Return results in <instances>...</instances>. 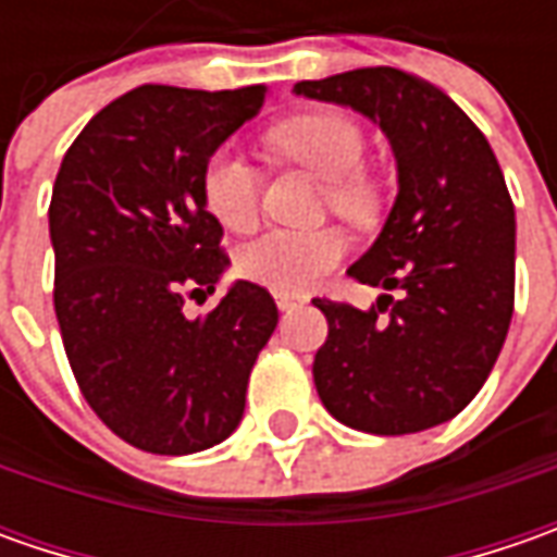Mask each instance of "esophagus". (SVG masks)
Instances as JSON below:
<instances>
[{"mask_svg":"<svg viewBox=\"0 0 557 557\" xmlns=\"http://www.w3.org/2000/svg\"><path fill=\"white\" fill-rule=\"evenodd\" d=\"M307 304V297H300V294H288V290H275V307L282 312L297 310V307H304Z\"/></svg>","mask_w":557,"mask_h":557,"instance_id":"1","label":"esophagus"}]
</instances>
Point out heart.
I'll use <instances>...</instances> for the list:
<instances>
[{"label": "heart", "mask_w": 557, "mask_h": 557, "mask_svg": "<svg viewBox=\"0 0 557 557\" xmlns=\"http://www.w3.org/2000/svg\"><path fill=\"white\" fill-rule=\"evenodd\" d=\"M269 145L310 170L315 180L329 183V203L347 220H362L374 201L372 183L359 173L366 161V139L354 120L334 111L300 114L278 123L269 133ZM201 195L207 210L225 228H250L257 220L260 176L253 163L235 148L213 151L201 173ZM344 257V242L334 232H285L269 228L247 242L235 267L247 282L272 290H307Z\"/></svg>", "instance_id": "obj_1"}]
</instances>
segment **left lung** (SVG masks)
<instances>
[{
  "mask_svg": "<svg viewBox=\"0 0 557 557\" xmlns=\"http://www.w3.org/2000/svg\"><path fill=\"white\" fill-rule=\"evenodd\" d=\"M294 96L369 117L396 158L394 207L350 267L384 294L369 310L315 300L322 406L381 437L437 428L478 396L511 325L515 203L499 161L453 98L396 67L304 79Z\"/></svg>",
  "mask_w": 557,
  "mask_h": 557,
  "instance_id": "left-lung-1",
  "label": "left lung"
}]
</instances>
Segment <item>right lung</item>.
Listing matches in <instances>:
<instances>
[{
    "instance_id": "obj_1",
    "label": "right lung",
    "mask_w": 557,
    "mask_h": 557,
    "mask_svg": "<svg viewBox=\"0 0 557 557\" xmlns=\"http://www.w3.org/2000/svg\"><path fill=\"white\" fill-rule=\"evenodd\" d=\"M267 92L139 86L83 126L58 170L49 238L64 350L96 416L145 453L223 443L278 325L269 290L245 278L207 315L183 312L228 269L203 163Z\"/></svg>"
}]
</instances>
